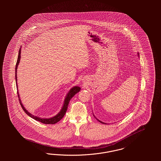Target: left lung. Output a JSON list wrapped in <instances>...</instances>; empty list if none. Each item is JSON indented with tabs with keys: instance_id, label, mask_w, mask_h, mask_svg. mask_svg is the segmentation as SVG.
<instances>
[{
	"instance_id": "1",
	"label": "left lung",
	"mask_w": 161,
	"mask_h": 161,
	"mask_svg": "<svg viewBox=\"0 0 161 161\" xmlns=\"http://www.w3.org/2000/svg\"><path fill=\"white\" fill-rule=\"evenodd\" d=\"M97 120H98V119H97ZM98 121H99V120H98ZM100 121V123H103V124H104V123H103V122H101V121Z\"/></svg>"
}]
</instances>
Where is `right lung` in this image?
<instances>
[{
  "label": "right lung",
  "instance_id": "1",
  "mask_svg": "<svg viewBox=\"0 0 161 161\" xmlns=\"http://www.w3.org/2000/svg\"><path fill=\"white\" fill-rule=\"evenodd\" d=\"M20 53H21V50L20 49H19V55H18V58H17V63H16V65H15V81H17V66H18V64L19 63V61H20ZM16 86H17V84H16ZM80 91V87H78V86H75L74 87H72L69 93L67 94L66 97V98L64 100V104H63V106L62 107L60 112L54 117L53 118H39L37 116H35L34 115H31L30 113H29L25 108V107H23L22 103H21V101L20 100V97H19V92L17 91V95H18V98L19 100V102H20V104L21 105V106L23 108V111L28 115L30 116V117H31L32 118L34 119L35 120L39 121V122H41L42 123H43V124H54L55 123L58 122L60 120H61L62 119V118L64 116V115H65L66 111H67V109H68V104H69V101L70 100V99L77 93L78 92H79Z\"/></svg>",
  "mask_w": 161,
  "mask_h": 161
}]
</instances>
